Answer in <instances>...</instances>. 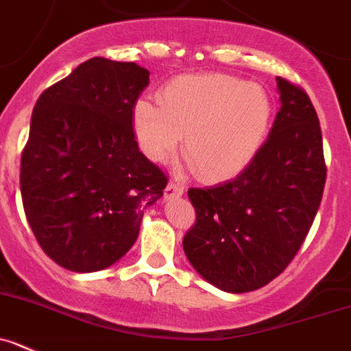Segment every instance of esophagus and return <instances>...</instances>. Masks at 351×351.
I'll return each instance as SVG.
<instances>
[{
    "label": "esophagus",
    "mask_w": 351,
    "mask_h": 351,
    "mask_svg": "<svg viewBox=\"0 0 351 351\" xmlns=\"http://www.w3.org/2000/svg\"><path fill=\"white\" fill-rule=\"evenodd\" d=\"M183 186L180 185V183L176 182H169L168 186H166L165 191V197L166 199H175V197H180V195H183Z\"/></svg>",
    "instance_id": "34e87169"
}]
</instances>
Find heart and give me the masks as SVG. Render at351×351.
Here are the masks:
<instances>
[{
	"mask_svg": "<svg viewBox=\"0 0 351 351\" xmlns=\"http://www.w3.org/2000/svg\"><path fill=\"white\" fill-rule=\"evenodd\" d=\"M274 104L261 84L223 74H185L162 86L159 101L133 107V131L154 162L173 157L183 136L185 156L209 182L230 178L265 143Z\"/></svg>",
	"mask_w": 351,
	"mask_h": 351,
	"instance_id": "1",
	"label": "heart"
}]
</instances>
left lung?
I'll list each match as a JSON object with an SVG mask.
<instances>
[{"label": "left lung", "instance_id": "left-lung-1", "mask_svg": "<svg viewBox=\"0 0 351 351\" xmlns=\"http://www.w3.org/2000/svg\"><path fill=\"white\" fill-rule=\"evenodd\" d=\"M280 109L267 142L234 180L191 189L195 223L183 251L202 279L227 293L267 286L308 234L326 185L322 131L308 95L277 77Z\"/></svg>", "mask_w": 351, "mask_h": 351}]
</instances>
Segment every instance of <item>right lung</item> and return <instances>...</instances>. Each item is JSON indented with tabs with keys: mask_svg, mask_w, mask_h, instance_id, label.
<instances>
[{
	"mask_svg": "<svg viewBox=\"0 0 351 351\" xmlns=\"http://www.w3.org/2000/svg\"><path fill=\"white\" fill-rule=\"evenodd\" d=\"M135 62L95 57L43 91L22 152L21 192L41 250L71 271L110 267L135 244L168 178L138 149Z\"/></svg>",
	"mask_w": 351,
	"mask_h": 351,
	"instance_id": "add662e5",
	"label": "right lung"
}]
</instances>
